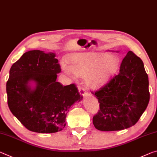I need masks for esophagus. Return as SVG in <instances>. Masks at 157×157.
<instances>
[{"label": "esophagus", "instance_id": "1", "mask_svg": "<svg viewBox=\"0 0 157 157\" xmlns=\"http://www.w3.org/2000/svg\"><path fill=\"white\" fill-rule=\"evenodd\" d=\"M78 92H79V93H80L81 95H83V96H84L85 94H86V89H85L84 87L82 86H78Z\"/></svg>", "mask_w": 157, "mask_h": 157}]
</instances>
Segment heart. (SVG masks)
Wrapping results in <instances>:
<instances>
[{
    "label": "heart",
    "instance_id": "heart-1",
    "mask_svg": "<svg viewBox=\"0 0 157 157\" xmlns=\"http://www.w3.org/2000/svg\"><path fill=\"white\" fill-rule=\"evenodd\" d=\"M120 60L107 53L86 52L76 53L70 58V66L63 64V68L70 75L86 78L91 88H97L109 80L117 71Z\"/></svg>",
    "mask_w": 157,
    "mask_h": 157
}]
</instances>
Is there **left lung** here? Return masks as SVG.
Wrapping results in <instances>:
<instances>
[{
    "label": "left lung",
    "mask_w": 157,
    "mask_h": 157,
    "mask_svg": "<svg viewBox=\"0 0 157 157\" xmlns=\"http://www.w3.org/2000/svg\"><path fill=\"white\" fill-rule=\"evenodd\" d=\"M91 92L99 103V111L92 118L97 129L118 131L134 125L150 101L148 76L142 60L128 51L119 74Z\"/></svg>",
    "instance_id": "8db88e82"
}]
</instances>
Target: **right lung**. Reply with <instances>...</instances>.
<instances>
[{
	"instance_id": "add662e5",
	"label": "right lung",
	"mask_w": 157,
	"mask_h": 157,
	"mask_svg": "<svg viewBox=\"0 0 157 157\" xmlns=\"http://www.w3.org/2000/svg\"><path fill=\"white\" fill-rule=\"evenodd\" d=\"M55 56L40 50L28 51L10 70L7 104L12 113L31 132L47 133L63 130L69 108L83 98L76 84L64 86L56 81L61 68ZM30 81L36 83L33 90L28 85Z\"/></svg>"
}]
</instances>
